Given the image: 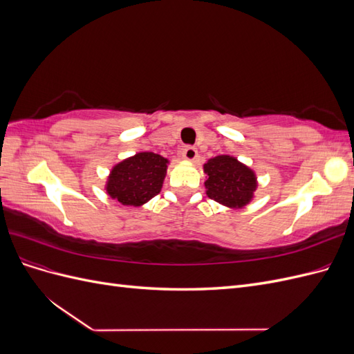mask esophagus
Wrapping results in <instances>:
<instances>
[{
  "instance_id": "34e87169",
  "label": "esophagus",
  "mask_w": 354,
  "mask_h": 354,
  "mask_svg": "<svg viewBox=\"0 0 354 354\" xmlns=\"http://www.w3.org/2000/svg\"><path fill=\"white\" fill-rule=\"evenodd\" d=\"M196 156H198V151H196L195 146H186L183 149V158L185 159L194 160V159H196Z\"/></svg>"
}]
</instances>
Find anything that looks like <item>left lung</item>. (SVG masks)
Instances as JSON below:
<instances>
[{"label": "left lung", "instance_id": "8db88e82", "mask_svg": "<svg viewBox=\"0 0 354 354\" xmlns=\"http://www.w3.org/2000/svg\"><path fill=\"white\" fill-rule=\"evenodd\" d=\"M208 176L205 181L207 195L227 207H243L252 198L255 176L232 156H216L203 165Z\"/></svg>", "mask_w": 354, "mask_h": 354}]
</instances>
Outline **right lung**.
Wrapping results in <instances>:
<instances>
[{"label": "right lung", "mask_w": 354, "mask_h": 354, "mask_svg": "<svg viewBox=\"0 0 354 354\" xmlns=\"http://www.w3.org/2000/svg\"><path fill=\"white\" fill-rule=\"evenodd\" d=\"M168 160L152 152L137 153L118 164L108 181V194L122 205L138 207L156 196L167 173Z\"/></svg>", "instance_id": "1"}]
</instances>
